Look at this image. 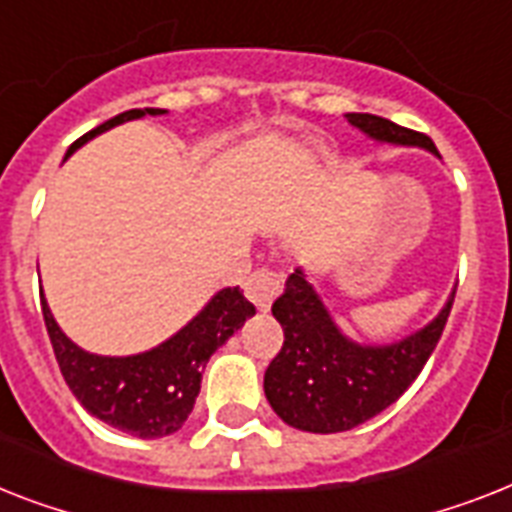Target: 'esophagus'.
I'll use <instances>...</instances> for the list:
<instances>
[{
  "mask_svg": "<svg viewBox=\"0 0 512 512\" xmlns=\"http://www.w3.org/2000/svg\"><path fill=\"white\" fill-rule=\"evenodd\" d=\"M278 292H281V276L270 268H257L244 284V294L257 310H268Z\"/></svg>",
  "mask_w": 512,
  "mask_h": 512,
  "instance_id": "esophagus-1",
  "label": "esophagus"
}]
</instances>
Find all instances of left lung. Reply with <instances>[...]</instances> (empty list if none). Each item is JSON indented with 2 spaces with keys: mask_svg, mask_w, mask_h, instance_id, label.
Segmentation results:
<instances>
[{
  "mask_svg": "<svg viewBox=\"0 0 512 512\" xmlns=\"http://www.w3.org/2000/svg\"><path fill=\"white\" fill-rule=\"evenodd\" d=\"M347 120L381 144L421 147L439 157L426 134L368 112H347ZM452 299L434 321L392 344H360L336 326L323 299L297 268L286 278L273 315L284 328V347L265 371V397L292 429L310 434L350 431L397 402L434 352L450 318Z\"/></svg>",
  "mask_w": 512,
  "mask_h": 512,
  "instance_id": "left-lung-1",
  "label": "left lung"
}]
</instances>
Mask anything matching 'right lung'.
I'll use <instances>...</instances> for the list:
<instances>
[{
	"instance_id": "1",
	"label": "right lung",
	"mask_w": 512,
	"mask_h": 512,
	"mask_svg": "<svg viewBox=\"0 0 512 512\" xmlns=\"http://www.w3.org/2000/svg\"><path fill=\"white\" fill-rule=\"evenodd\" d=\"M162 112L168 110L144 107V110L120 112L73 141L65 157L120 123L144 115H162ZM41 313L62 378L70 386V392L76 394V400L112 429L126 431L139 439H160L176 434L184 426L191 407L197 402L207 360L220 344L228 342V336L244 326L247 318L255 315V305L244 299L239 286L220 289L181 331L152 350L128 357L94 355L70 342L54 321L44 294H41Z\"/></svg>"
}]
</instances>
